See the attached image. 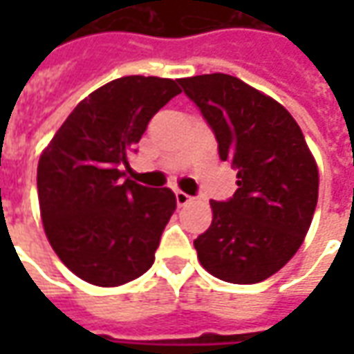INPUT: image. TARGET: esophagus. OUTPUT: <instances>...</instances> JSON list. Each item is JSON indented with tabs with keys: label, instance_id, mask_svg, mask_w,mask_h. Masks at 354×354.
<instances>
[{
	"label": "esophagus",
	"instance_id": "obj_1",
	"mask_svg": "<svg viewBox=\"0 0 354 354\" xmlns=\"http://www.w3.org/2000/svg\"><path fill=\"white\" fill-rule=\"evenodd\" d=\"M193 197L192 195H187V193L184 192H176V203H178V207H185L187 203H192Z\"/></svg>",
	"mask_w": 354,
	"mask_h": 354
}]
</instances>
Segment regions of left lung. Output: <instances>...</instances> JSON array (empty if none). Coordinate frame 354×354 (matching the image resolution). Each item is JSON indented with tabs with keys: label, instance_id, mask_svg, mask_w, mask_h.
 <instances>
[{
	"label": "left lung",
	"instance_id": "1",
	"mask_svg": "<svg viewBox=\"0 0 354 354\" xmlns=\"http://www.w3.org/2000/svg\"><path fill=\"white\" fill-rule=\"evenodd\" d=\"M201 109L237 192L210 201L212 223L193 241L201 266L233 284L274 274L304 243L319 199V170L304 132L281 104L227 73L178 81Z\"/></svg>",
	"mask_w": 354,
	"mask_h": 354
}]
</instances>
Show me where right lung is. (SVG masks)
<instances>
[{"mask_svg":"<svg viewBox=\"0 0 354 354\" xmlns=\"http://www.w3.org/2000/svg\"><path fill=\"white\" fill-rule=\"evenodd\" d=\"M180 93L176 81L162 77L109 81L75 106L39 157L43 227L83 281L119 286L153 263L176 197L169 187L122 178L151 117Z\"/></svg>","mask_w":354,"mask_h":354,"instance_id":"1","label":"right lung"}]
</instances>
